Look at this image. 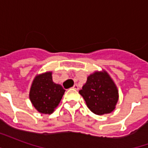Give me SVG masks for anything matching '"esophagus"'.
<instances>
[{"label": "esophagus", "instance_id": "1", "mask_svg": "<svg viewBox=\"0 0 148 148\" xmlns=\"http://www.w3.org/2000/svg\"><path fill=\"white\" fill-rule=\"evenodd\" d=\"M73 89H74V90H78V86H77V84H74V86H73Z\"/></svg>", "mask_w": 148, "mask_h": 148}]
</instances>
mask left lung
<instances>
[{
	"mask_svg": "<svg viewBox=\"0 0 148 148\" xmlns=\"http://www.w3.org/2000/svg\"><path fill=\"white\" fill-rule=\"evenodd\" d=\"M79 93L87 107L96 115L112 112L116 109L119 99L117 87L105 70L90 74Z\"/></svg>",
	"mask_w": 148,
	"mask_h": 148,
	"instance_id": "obj_1",
	"label": "left lung"
}]
</instances>
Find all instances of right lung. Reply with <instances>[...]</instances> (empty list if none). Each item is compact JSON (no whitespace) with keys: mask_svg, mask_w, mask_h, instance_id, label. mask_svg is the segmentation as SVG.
<instances>
[{"mask_svg":"<svg viewBox=\"0 0 148 148\" xmlns=\"http://www.w3.org/2000/svg\"><path fill=\"white\" fill-rule=\"evenodd\" d=\"M65 90L52 80V72L37 74L34 77L29 92V99L40 113L51 114L58 107Z\"/></svg>","mask_w":148,"mask_h":148,"instance_id":"1","label":"right lung"}]
</instances>
